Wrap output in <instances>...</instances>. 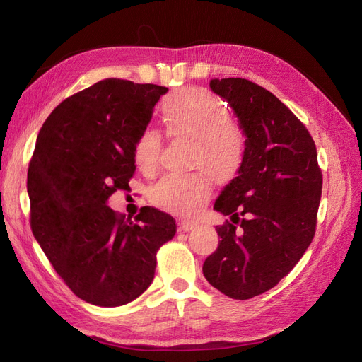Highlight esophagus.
<instances>
[{
	"instance_id": "1",
	"label": "esophagus",
	"mask_w": 362,
	"mask_h": 362,
	"mask_svg": "<svg viewBox=\"0 0 362 362\" xmlns=\"http://www.w3.org/2000/svg\"><path fill=\"white\" fill-rule=\"evenodd\" d=\"M194 226H196V223L192 221H181V223H180L181 231H192Z\"/></svg>"
}]
</instances>
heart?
<instances>
[{
	"label": "heart",
	"instance_id": "obj_1",
	"mask_svg": "<svg viewBox=\"0 0 362 362\" xmlns=\"http://www.w3.org/2000/svg\"><path fill=\"white\" fill-rule=\"evenodd\" d=\"M157 115L168 137L190 140L192 169L206 171L222 185L238 177L247 156V133L228 115L221 98L201 87H182L163 98ZM161 144V134L154 128L140 131L134 140L133 160L145 177H152L158 168ZM211 181L203 172L166 175L151 189L149 201L161 211L190 217L211 198Z\"/></svg>",
	"mask_w": 362,
	"mask_h": 362
}]
</instances>
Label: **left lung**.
Returning <instances> with one entry per match:
<instances>
[{
    "label": "left lung",
    "instance_id": "1",
    "mask_svg": "<svg viewBox=\"0 0 362 362\" xmlns=\"http://www.w3.org/2000/svg\"><path fill=\"white\" fill-rule=\"evenodd\" d=\"M247 133V156L214 210L222 240L202 272L228 298L246 300L273 288L311 245L322 198V170L308 129L272 92L245 78L211 80Z\"/></svg>",
    "mask_w": 362,
    "mask_h": 362
}]
</instances>
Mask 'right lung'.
Instances as JSON below:
<instances>
[{
  "label": "right lung",
  "mask_w": 362,
  "mask_h": 362,
  "mask_svg": "<svg viewBox=\"0 0 362 362\" xmlns=\"http://www.w3.org/2000/svg\"><path fill=\"white\" fill-rule=\"evenodd\" d=\"M166 92L107 78L62 101L39 131L27 175L31 231L63 282L92 305L137 299L177 233L175 218L152 206L134 222L107 206L129 189L133 144Z\"/></svg>",
  "instance_id": "add662e5"
}]
</instances>
